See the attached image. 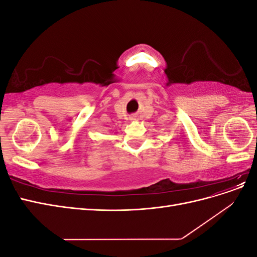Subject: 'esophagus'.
<instances>
[{
	"label": "esophagus",
	"mask_w": 257,
	"mask_h": 257,
	"mask_svg": "<svg viewBox=\"0 0 257 257\" xmlns=\"http://www.w3.org/2000/svg\"><path fill=\"white\" fill-rule=\"evenodd\" d=\"M136 119V115H132L131 116V120H135Z\"/></svg>",
	"instance_id": "esophagus-1"
}]
</instances>
